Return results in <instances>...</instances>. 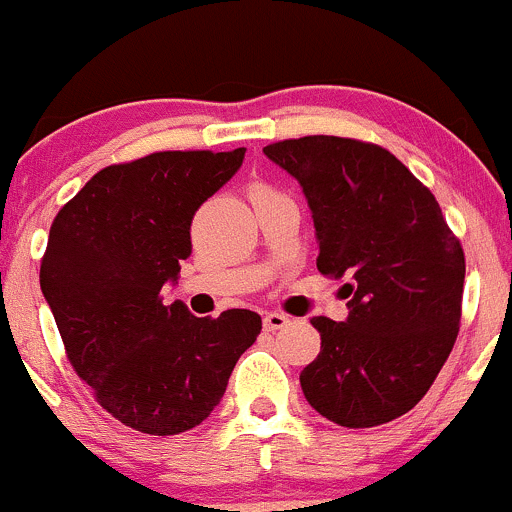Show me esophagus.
<instances>
[{
    "label": "esophagus",
    "mask_w": 512,
    "mask_h": 512,
    "mask_svg": "<svg viewBox=\"0 0 512 512\" xmlns=\"http://www.w3.org/2000/svg\"><path fill=\"white\" fill-rule=\"evenodd\" d=\"M288 322L290 317L283 315V312H266V317H263V329H266V332H276V329H283Z\"/></svg>",
    "instance_id": "obj_1"
}]
</instances>
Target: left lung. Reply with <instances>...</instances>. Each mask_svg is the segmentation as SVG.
I'll return each mask as SVG.
<instances>
[{
	"label": "left lung",
	"instance_id": "1",
	"mask_svg": "<svg viewBox=\"0 0 512 512\" xmlns=\"http://www.w3.org/2000/svg\"><path fill=\"white\" fill-rule=\"evenodd\" d=\"M300 183L322 276H349V317H312L322 349L302 368L307 403L342 427H376L415 408L456 342L464 249L439 202L393 153L342 136L263 148Z\"/></svg>",
	"mask_w": 512,
	"mask_h": 512
}]
</instances>
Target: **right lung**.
I'll use <instances>...</instances> for the list:
<instances>
[{
    "mask_svg": "<svg viewBox=\"0 0 512 512\" xmlns=\"http://www.w3.org/2000/svg\"><path fill=\"white\" fill-rule=\"evenodd\" d=\"M246 148L161 151L102 168L65 202L41 258V290L65 354L97 403L136 432L180 434L210 417L261 317H195L163 305L192 254L190 224Z\"/></svg>",
    "mask_w": 512,
    "mask_h": 512,
    "instance_id": "right-lung-1",
    "label": "right lung"
}]
</instances>
